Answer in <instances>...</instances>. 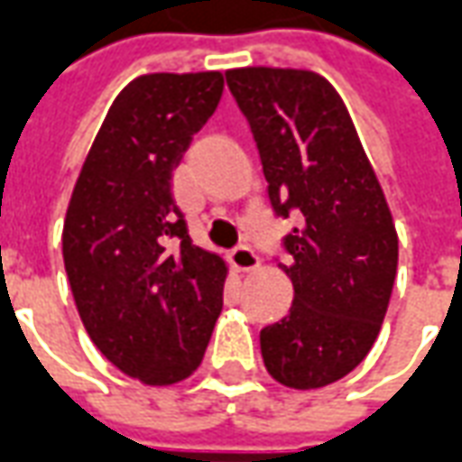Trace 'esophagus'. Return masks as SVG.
<instances>
[{"instance_id":"1","label":"esophagus","mask_w":462,"mask_h":462,"mask_svg":"<svg viewBox=\"0 0 462 462\" xmlns=\"http://www.w3.org/2000/svg\"><path fill=\"white\" fill-rule=\"evenodd\" d=\"M231 263L236 271H254L258 266V256L254 254V248L246 246V244H241L231 251Z\"/></svg>"}]
</instances>
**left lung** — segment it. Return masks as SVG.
I'll return each mask as SVG.
<instances>
[{"mask_svg": "<svg viewBox=\"0 0 462 462\" xmlns=\"http://www.w3.org/2000/svg\"><path fill=\"white\" fill-rule=\"evenodd\" d=\"M226 84L256 142L293 283L289 316L261 330L278 383L309 391L338 381L368 356L388 310L398 234L351 114L316 71L246 67Z\"/></svg>", "mask_w": 462, "mask_h": 462, "instance_id": "obj_1", "label": "left lung"}]
</instances>
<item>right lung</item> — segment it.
Masks as SVG:
<instances>
[{"instance_id": "add662e5", "label": "right lung", "mask_w": 462, "mask_h": 462, "mask_svg": "<svg viewBox=\"0 0 462 462\" xmlns=\"http://www.w3.org/2000/svg\"><path fill=\"white\" fill-rule=\"evenodd\" d=\"M224 77L143 74L111 104L69 201L61 251L81 323L146 385L189 378L224 309L226 263L194 246L171 173L218 106Z\"/></svg>"}]
</instances>
